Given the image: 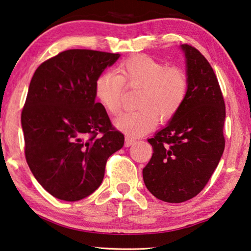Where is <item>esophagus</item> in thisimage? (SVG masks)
I'll return each instance as SVG.
<instances>
[{"mask_svg":"<svg viewBox=\"0 0 251 251\" xmlns=\"http://www.w3.org/2000/svg\"><path fill=\"white\" fill-rule=\"evenodd\" d=\"M135 141H136V139L128 137V136H127V137L125 138V146H126V147H129V146L135 144Z\"/></svg>","mask_w":251,"mask_h":251,"instance_id":"obj_1","label":"esophagus"}]
</instances>
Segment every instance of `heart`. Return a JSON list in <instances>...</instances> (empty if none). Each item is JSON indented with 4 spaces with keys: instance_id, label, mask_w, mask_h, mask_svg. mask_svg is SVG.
<instances>
[{
    "instance_id": "obj_1",
    "label": "heart",
    "mask_w": 251,
    "mask_h": 251,
    "mask_svg": "<svg viewBox=\"0 0 251 251\" xmlns=\"http://www.w3.org/2000/svg\"><path fill=\"white\" fill-rule=\"evenodd\" d=\"M126 86L140 89V110L123 114L115 124L118 129L138 136L151 130L158 120L168 122L179 113L188 97L189 79L179 67H167L151 57L137 54L123 61L117 74L105 71L98 76L95 98L111 115L117 116L123 110Z\"/></svg>"
}]
</instances>
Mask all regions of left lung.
Returning a JSON list of instances; mask_svg holds the SVG:
<instances>
[{"instance_id":"8db88e82","label":"left lung","mask_w":251,"mask_h":251,"mask_svg":"<svg viewBox=\"0 0 251 251\" xmlns=\"http://www.w3.org/2000/svg\"><path fill=\"white\" fill-rule=\"evenodd\" d=\"M181 47L188 68V97L168 126L148 139L153 153L143 170L149 192L168 203L197 197L225 148V102L215 72L197 48Z\"/></svg>"}]
</instances>
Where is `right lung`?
Segmentation results:
<instances>
[{"instance_id":"right-lung-1","label":"right lung","mask_w":251,"mask_h":251,"mask_svg":"<svg viewBox=\"0 0 251 251\" xmlns=\"http://www.w3.org/2000/svg\"><path fill=\"white\" fill-rule=\"evenodd\" d=\"M118 53L69 49L44 61L31 78L22 111L25 158L52 197L75 202L101 185L107 159L124 135L95 102L98 76Z\"/></svg>"}]
</instances>
